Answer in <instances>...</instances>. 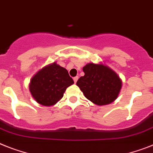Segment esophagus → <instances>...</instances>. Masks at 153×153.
<instances>
[{"mask_svg": "<svg viewBox=\"0 0 153 153\" xmlns=\"http://www.w3.org/2000/svg\"><path fill=\"white\" fill-rule=\"evenodd\" d=\"M78 76L74 77V78H73V80H74V82H75V83H76L77 81H78Z\"/></svg>", "mask_w": 153, "mask_h": 153, "instance_id": "esophagus-1", "label": "esophagus"}]
</instances>
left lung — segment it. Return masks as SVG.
Returning a JSON list of instances; mask_svg holds the SVG:
<instances>
[{"label": "left lung", "mask_w": 153, "mask_h": 153, "mask_svg": "<svg viewBox=\"0 0 153 153\" xmlns=\"http://www.w3.org/2000/svg\"><path fill=\"white\" fill-rule=\"evenodd\" d=\"M77 82L86 99L97 105H106L118 98L123 82L115 71L103 63H88Z\"/></svg>", "instance_id": "obj_1"}]
</instances>
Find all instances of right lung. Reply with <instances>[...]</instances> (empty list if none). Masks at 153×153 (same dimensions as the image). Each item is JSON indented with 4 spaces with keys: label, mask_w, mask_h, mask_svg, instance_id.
Returning a JSON list of instances; mask_svg holds the SVG:
<instances>
[{
    "label": "right lung",
    "mask_w": 153,
    "mask_h": 153,
    "mask_svg": "<svg viewBox=\"0 0 153 153\" xmlns=\"http://www.w3.org/2000/svg\"><path fill=\"white\" fill-rule=\"evenodd\" d=\"M74 84L65 68L53 62L45 66L32 77L29 83L33 99L44 106H52L62 99L66 88Z\"/></svg>",
    "instance_id": "add662e5"
}]
</instances>
